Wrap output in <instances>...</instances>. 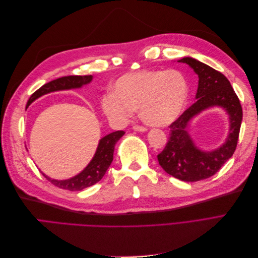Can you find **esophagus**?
I'll return each mask as SVG.
<instances>
[{
    "mask_svg": "<svg viewBox=\"0 0 258 258\" xmlns=\"http://www.w3.org/2000/svg\"><path fill=\"white\" fill-rule=\"evenodd\" d=\"M134 130L135 131H139V132H145L147 130V128L143 127V126H139V124H135Z\"/></svg>",
    "mask_w": 258,
    "mask_h": 258,
    "instance_id": "1",
    "label": "esophagus"
}]
</instances>
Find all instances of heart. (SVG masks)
I'll use <instances>...</instances> for the list:
<instances>
[{"label": "heart", "mask_w": 258, "mask_h": 258, "mask_svg": "<svg viewBox=\"0 0 258 258\" xmlns=\"http://www.w3.org/2000/svg\"><path fill=\"white\" fill-rule=\"evenodd\" d=\"M188 98V84L175 70H142L120 76L114 92L102 97L101 105L107 117L128 120L135 110L152 126H167L178 118Z\"/></svg>", "instance_id": "1"}]
</instances>
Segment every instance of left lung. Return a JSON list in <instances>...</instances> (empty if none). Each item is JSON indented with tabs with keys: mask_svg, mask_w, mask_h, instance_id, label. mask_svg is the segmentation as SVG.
Instances as JSON below:
<instances>
[{
	"mask_svg": "<svg viewBox=\"0 0 258 258\" xmlns=\"http://www.w3.org/2000/svg\"><path fill=\"white\" fill-rule=\"evenodd\" d=\"M178 62L188 64L199 77L197 101L170 124V138L157 156L159 165L170 175L184 182H197L214 175L236 151L242 121V107L229 81L221 72L202 62L184 57ZM218 106L230 116L226 142L214 151H201L188 132L189 122L207 108Z\"/></svg>",
	"mask_w": 258,
	"mask_h": 258,
	"instance_id": "obj_1",
	"label": "left lung"
}]
</instances>
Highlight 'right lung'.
Here are the masks:
<instances>
[{
    "instance_id": "1",
    "label": "right lung",
    "mask_w": 258,
    "mask_h": 258,
    "mask_svg": "<svg viewBox=\"0 0 258 258\" xmlns=\"http://www.w3.org/2000/svg\"><path fill=\"white\" fill-rule=\"evenodd\" d=\"M91 81H92V75H85V76L70 75V76H63V77H60V79L51 81L47 84L43 85L40 89H37L33 95L30 97L27 103V107L32 103L33 101L46 95V93L59 91V90L81 88L84 85L89 84ZM123 135H124L123 131H115L101 139L96 151V154L93 156L91 161L88 163V166L86 167L81 173L71 178L53 179L44 174L43 172L42 173L54 186L59 187V188L68 189L71 191L82 190L84 188H87L89 186L95 185L104 176L106 170L111 166V163L113 161L115 144Z\"/></svg>"
}]
</instances>
